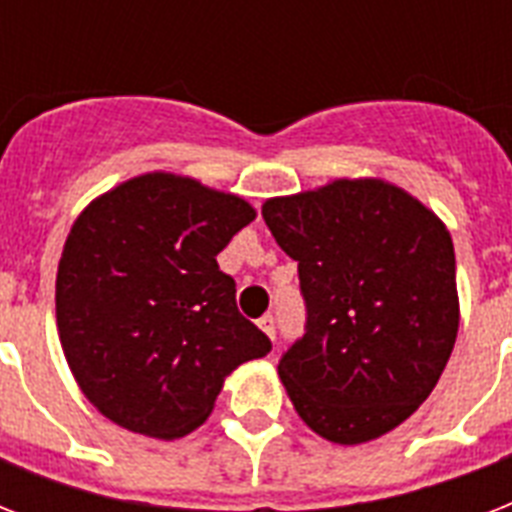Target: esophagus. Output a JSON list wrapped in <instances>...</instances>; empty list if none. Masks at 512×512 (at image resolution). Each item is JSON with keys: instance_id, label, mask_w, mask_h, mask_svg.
Masks as SVG:
<instances>
[{"instance_id": "esophagus-1", "label": "esophagus", "mask_w": 512, "mask_h": 512, "mask_svg": "<svg viewBox=\"0 0 512 512\" xmlns=\"http://www.w3.org/2000/svg\"><path fill=\"white\" fill-rule=\"evenodd\" d=\"M257 324H260V329H263L265 335L271 337V340H276V319H273V316H263Z\"/></svg>"}]
</instances>
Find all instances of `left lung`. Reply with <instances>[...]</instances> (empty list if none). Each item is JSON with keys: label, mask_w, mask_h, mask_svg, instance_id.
<instances>
[{"label": "left lung", "mask_w": 512, "mask_h": 512, "mask_svg": "<svg viewBox=\"0 0 512 512\" xmlns=\"http://www.w3.org/2000/svg\"><path fill=\"white\" fill-rule=\"evenodd\" d=\"M297 260L305 332L279 361L297 414L335 444L409 417L452 356L460 303L454 244L417 199L382 180H337L265 201Z\"/></svg>", "instance_id": "1"}]
</instances>
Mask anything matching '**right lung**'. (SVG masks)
I'll list each match as a JSON object with an SVG mask.
<instances>
[{
  "instance_id": "1",
  "label": "right lung",
  "mask_w": 512,
  "mask_h": 512,
  "mask_svg": "<svg viewBox=\"0 0 512 512\" xmlns=\"http://www.w3.org/2000/svg\"><path fill=\"white\" fill-rule=\"evenodd\" d=\"M252 220L239 196L162 172L127 180L79 215L55 311L68 366L108 420L185 436L207 420L225 374L271 350L217 265Z\"/></svg>"
}]
</instances>
